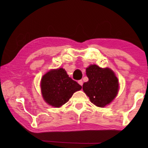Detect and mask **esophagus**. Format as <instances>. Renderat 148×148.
Listing matches in <instances>:
<instances>
[{"label": "esophagus", "mask_w": 148, "mask_h": 148, "mask_svg": "<svg viewBox=\"0 0 148 148\" xmlns=\"http://www.w3.org/2000/svg\"><path fill=\"white\" fill-rule=\"evenodd\" d=\"M78 84L80 85V86H82V85H83V81H82V80H79Z\"/></svg>", "instance_id": "1"}]
</instances>
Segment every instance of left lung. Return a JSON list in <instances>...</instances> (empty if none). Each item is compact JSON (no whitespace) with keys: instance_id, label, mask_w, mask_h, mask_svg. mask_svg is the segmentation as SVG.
<instances>
[{"instance_id":"1","label":"left lung","mask_w":148,"mask_h":148,"mask_svg":"<svg viewBox=\"0 0 148 148\" xmlns=\"http://www.w3.org/2000/svg\"><path fill=\"white\" fill-rule=\"evenodd\" d=\"M89 81L83 85V90L92 103L104 107L116 97L119 82L114 72L108 68L102 69L96 64L86 69Z\"/></svg>"}]
</instances>
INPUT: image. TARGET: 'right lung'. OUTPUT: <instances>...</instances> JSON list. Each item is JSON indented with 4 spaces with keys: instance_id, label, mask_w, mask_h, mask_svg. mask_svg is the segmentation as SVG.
I'll list each match as a JSON object with an SVG mask.
<instances>
[{
    "instance_id": "1",
    "label": "right lung",
    "mask_w": 148,
    "mask_h": 148,
    "mask_svg": "<svg viewBox=\"0 0 148 148\" xmlns=\"http://www.w3.org/2000/svg\"><path fill=\"white\" fill-rule=\"evenodd\" d=\"M82 86L69 76L63 69L51 70L41 79L42 97L47 104L59 108L66 103Z\"/></svg>"
}]
</instances>
